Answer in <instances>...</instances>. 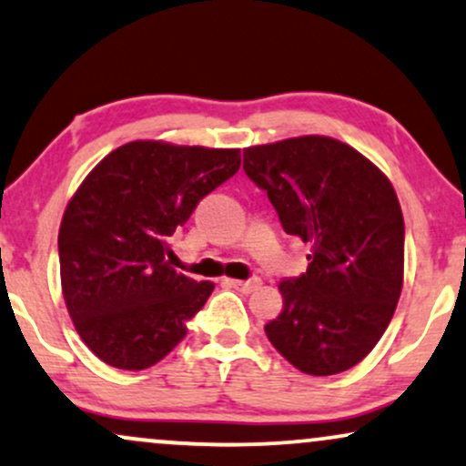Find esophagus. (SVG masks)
Returning <instances> with one entry per match:
<instances>
[{"label":"esophagus","mask_w":466,"mask_h":466,"mask_svg":"<svg viewBox=\"0 0 466 466\" xmlns=\"http://www.w3.org/2000/svg\"><path fill=\"white\" fill-rule=\"evenodd\" d=\"M227 285L233 287V289L242 291V294H252L261 287V279H250V280H235V279H227Z\"/></svg>","instance_id":"esophagus-1"}]
</instances>
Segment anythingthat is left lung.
<instances>
[{"label":"left lung","mask_w":466,"mask_h":466,"mask_svg":"<svg viewBox=\"0 0 466 466\" xmlns=\"http://www.w3.org/2000/svg\"><path fill=\"white\" fill-rule=\"evenodd\" d=\"M285 233L311 244L307 272L279 285L266 335L296 370L332 376L380 341L404 285V216L387 175L346 142L300 136L244 148Z\"/></svg>","instance_id":"8db88e82"}]
</instances>
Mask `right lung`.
<instances>
[{
  "mask_svg": "<svg viewBox=\"0 0 466 466\" xmlns=\"http://www.w3.org/2000/svg\"><path fill=\"white\" fill-rule=\"evenodd\" d=\"M239 164V148L136 140L106 155L68 200L57 233L62 296L103 363L147 370L186 337L214 283L170 266V238Z\"/></svg>",
  "mask_w": 466,
  "mask_h": 466,
  "instance_id": "obj_1",
  "label": "right lung"
}]
</instances>
